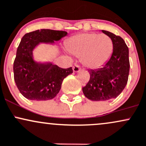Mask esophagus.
<instances>
[{"label":"esophagus","mask_w":146,"mask_h":146,"mask_svg":"<svg viewBox=\"0 0 146 146\" xmlns=\"http://www.w3.org/2000/svg\"><path fill=\"white\" fill-rule=\"evenodd\" d=\"M72 69H73V71L74 72H79L80 70H81V68H79V66L78 65H74L72 67Z\"/></svg>","instance_id":"obj_1"}]
</instances>
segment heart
<instances>
[{
	"label": "heart",
	"instance_id": "1",
	"mask_svg": "<svg viewBox=\"0 0 146 146\" xmlns=\"http://www.w3.org/2000/svg\"><path fill=\"white\" fill-rule=\"evenodd\" d=\"M66 47L73 55L81 57L84 66L96 69L108 61L112 54L114 45L108 35L86 32L70 38Z\"/></svg>",
	"mask_w": 146,
	"mask_h": 146
}]
</instances>
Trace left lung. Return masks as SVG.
Returning <instances> with one entry per match:
<instances>
[{
	"mask_svg": "<svg viewBox=\"0 0 146 146\" xmlns=\"http://www.w3.org/2000/svg\"><path fill=\"white\" fill-rule=\"evenodd\" d=\"M102 32L112 39V54L104 66L88 70L90 80L83 88L86 97L92 101H107L117 97L128 80L130 61L128 47L121 37L108 31Z\"/></svg>",
	"mask_w": 146,
	"mask_h": 146,
	"instance_id": "1",
	"label": "left lung"
}]
</instances>
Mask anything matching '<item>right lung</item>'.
<instances>
[{
  "label": "right lung",
  "mask_w": 146,
  "mask_h": 146,
  "mask_svg": "<svg viewBox=\"0 0 146 146\" xmlns=\"http://www.w3.org/2000/svg\"><path fill=\"white\" fill-rule=\"evenodd\" d=\"M67 35L65 31L38 29L25 34L17 48L14 62V77L21 94L32 101H47L54 98L63 79L73 72L72 67L59 68L52 63L34 61L32 51L39 42H54Z\"/></svg>",
  "instance_id": "obj_1"
}]
</instances>
